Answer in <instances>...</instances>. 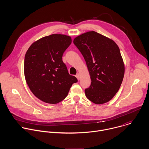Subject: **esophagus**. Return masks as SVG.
<instances>
[{"label": "esophagus", "mask_w": 149, "mask_h": 149, "mask_svg": "<svg viewBox=\"0 0 149 149\" xmlns=\"http://www.w3.org/2000/svg\"><path fill=\"white\" fill-rule=\"evenodd\" d=\"M75 77H77V78L78 79V80H79V79H80V75H79V74L78 73V74H76V75H75Z\"/></svg>", "instance_id": "1"}]
</instances>
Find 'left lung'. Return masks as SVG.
<instances>
[{
	"instance_id": "1",
	"label": "left lung",
	"mask_w": 149,
	"mask_h": 149,
	"mask_svg": "<svg viewBox=\"0 0 149 149\" xmlns=\"http://www.w3.org/2000/svg\"><path fill=\"white\" fill-rule=\"evenodd\" d=\"M73 42L83 56L91 77V85L85 89L86 97L96 104L108 102L119 91L125 74L119 47L94 31L82 34Z\"/></svg>"
}]
</instances>
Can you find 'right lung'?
<instances>
[{"mask_svg": "<svg viewBox=\"0 0 149 149\" xmlns=\"http://www.w3.org/2000/svg\"><path fill=\"white\" fill-rule=\"evenodd\" d=\"M71 41L66 35L52 34L33 42L26 53V82L32 93L45 103L62 101L72 85L78 82L76 77L69 74L62 59Z\"/></svg>", "mask_w": 149, "mask_h": 149, "instance_id": "add662e5", "label": "right lung"}]
</instances>
